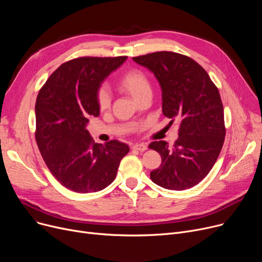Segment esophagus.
<instances>
[{
    "label": "esophagus",
    "mask_w": 262,
    "mask_h": 262,
    "mask_svg": "<svg viewBox=\"0 0 262 262\" xmlns=\"http://www.w3.org/2000/svg\"><path fill=\"white\" fill-rule=\"evenodd\" d=\"M133 148L139 150V152H144V150L147 149V145L145 143H135L133 145Z\"/></svg>",
    "instance_id": "obj_1"
}]
</instances>
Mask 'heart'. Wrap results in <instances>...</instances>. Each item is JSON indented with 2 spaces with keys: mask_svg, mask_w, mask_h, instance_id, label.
Here are the masks:
<instances>
[{
  "mask_svg": "<svg viewBox=\"0 0 262 262\" xmlns=\"http://www.w3.org/2000/svg\"><path fill=\"white\" fill-rule=\"evenodd\" d=\"M117 86L121 91L129 94L135 101L144 92L150 91L147 76L137 69H133V70L124 73L118 80ZM96 103H98L100 110H106L110 105V95L104 87L99 88L96 91Z\"/></svg>",
  "mask_w": 262,
  "mask_h": 262,
  "instance_id": "heart-1",
  "label": "heart"
}]
</instances>
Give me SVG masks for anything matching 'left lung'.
I'll return each mask as SVG.
<instances>
[{
  "label": "left lung",
  "instance_id": "1",
  "mask_svg": "<svg viewBox=\"0 0 262 262\" xmlns=\"http://www.w3.org/2000/svg\"><path fill=\"white\" fill-rule=\"evenodd\" d=\"M152 71L162 91V113L180 121L178 139L148 145L161 156L150 180L169 190H185L207 176L225 139L224 109L221 96L208 73L185 55L161 51L133 57Z\"/></svg>",
  "mask_w": 262,
  "mask_h": 262
}]
</instances>
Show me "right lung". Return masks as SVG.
Returning <instances> with one entry per match:
<instances>
[{
	"label": "right lung",
	"instance_id": "obj_1",
	"mask_svg": "<svg viewBox=\"0 0 262 262\" xmlns=\"http://www.w3.org/2000/svg\"><path fill=\"white\" fill-rule=\"evenodd\" d=\"M126 56L78 57L62 63L36 101V142L47 167L66 188L96 192L112 184L129 146L118 140L95 143L86 129L98 117L96 91Z\"/></svg>",
	"mask_w": 262,
	"mask_h": 262
}]
</instances>
